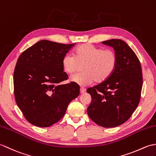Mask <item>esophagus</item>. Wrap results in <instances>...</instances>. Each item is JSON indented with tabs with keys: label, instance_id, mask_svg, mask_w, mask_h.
<instances>
[{
	"label": "esophagus",
	"instance_id": "34e87169",
	"mask_svg": "<svg viewBox=\"0 0 156 156\" xmlns=\"http://www.w3.org/2000/svg\"><path fill=\"white\" fill-rule=\"evenodd\" d=\"M85 91V89L83 87H81L80 88V93L81 94H83V93H84Z\"/></svg>",
	"mask_w": 156,
	"mask_h": 156
}]
</instances>
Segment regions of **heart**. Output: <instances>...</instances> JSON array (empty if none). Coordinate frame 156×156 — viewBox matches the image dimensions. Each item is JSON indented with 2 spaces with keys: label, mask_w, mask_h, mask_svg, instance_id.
Masks as SVG:
<instances>
[{
  "label": "heart",
  "mask_w": 156,
  "mask_h": 156,
  "mask_svg": "<svg viewBox=\"0 0 156 156\" xmlns=\"http://www.w3.org/2000/svg\"><path fill=\"white\" fill-rule=\"evenodd\" d=\"M117 63L115 51L104 49L90 44H83L73 51V57L65 55L62 67L68 75H72L82 67L81 74L70 77V81L80 86H87L95 81L100 84L107 80L113 73Z\"/></svg>",
  "instance_id": "b5f03b06"
}]
</instances>
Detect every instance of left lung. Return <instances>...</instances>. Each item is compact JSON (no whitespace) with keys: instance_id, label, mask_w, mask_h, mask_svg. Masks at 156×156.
Segmentation results:
<instances>
[{"instance_id":"1","label":"left lung","mask_w":156,"mask_h":156,"mask_svg":"<svg viewBox=\"0 0 156 156\" xmlns=\"http://www.w3.org/2000/svg\"><path fill=\"white\" fill-rule=\"evenodd\" d=\"M102 43L113 48L117 57V66L107 80L87 89L91 102L87 112L98 125L114 127L129 119L139 104L142 71L136 55L123 41L111 39Z\"/></svg>"}]
</instances>
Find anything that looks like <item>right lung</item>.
<instances>
[{"mask_svg":"<svg viewBox=\"0 0 156 156\" xmlns=\"http://www.w3.org/2000/svg\"><path fill=\"white\" fill-rule=\"evenodd\" d=\"M75 44L42 40L24 51L17 60L13 75L16 103L33 125H53L64 116L69 103L79 96L77 84H61L68 77L62 59Z\"/></svg>","mask_w":156,"mask_h":156,"instance_id":"add662e5","label":"right lung"}]
</instances>
